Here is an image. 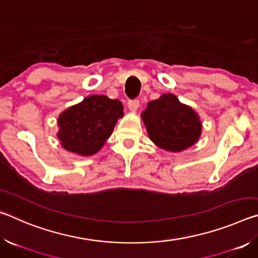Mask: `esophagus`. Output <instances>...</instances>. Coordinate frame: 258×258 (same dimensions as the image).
Returning a JSON list of instances; mask_svg holds the SVG:
<instances>
[{
  "label": "esophagus",
  "mask_w": 258,
  "mask_h": 258,
  "mask_svg": "<svg viewBox=\"0 0 258 258\" xmlns=\"http://www.w3.org/2000/svg\"><path fill=\"white\" fill-rule=\"evenodd\" d=\"M139 107H140L139 100H131V101H128V109L131 111H137Z\"/></svg>",
  "instance_id": "1"
}]
</instances>
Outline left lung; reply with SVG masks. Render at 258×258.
<instances>
[{"label": "left lung", "instance_id": "obj_1", "mask_svg": "<svg viewBox=\"0 0 258 258\" xmlns=\"http://www.w3.org/2000/svg\"><path fill=\"white\" fill-rule=\"evenodd\" d=\"M141 118L151 141L171 152H180L194 146L202 134L198 113L171 93L148 103Z\"/></svg>", "mask_w": 258, "mask_h": 258}]
</instances>
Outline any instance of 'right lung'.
<instances>
[{"label":"right lung","mask_w":258,"mask_h":258,"mask_svg":"<svg viewBox=\"0 0 258 258\" xmlns=\"http://www.w3.org/2000/svg\"><path fill=\"white\" fill-rule=\"evenodd\" d=\"M123 104L106 95H90L68 108L58 118V138L67 151L92 156L110 137L117 120L123 117Z\"/></svg>","instance_id":"obj_1"}]
</instances>
